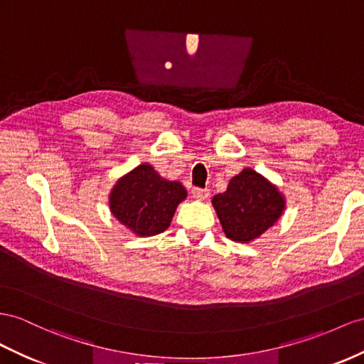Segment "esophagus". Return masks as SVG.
Returning <instances> with one entry per match:
<instances>
[{"instance_id": "34e87169", "label": "esophagus", "mask_w": 364, "mask_h": 364, "mask_svg": "<svg viewBox=\"0 0 364 364\" xmlns=\"http://www.w3.org/2000/svg\"><path fill=\"white\" fill-rule=\"evenodd\" d=\"M209 191L208 189H201V188H193L192 189V197L195 200H206L209 197Z\"/></svg>"}]
</instances>
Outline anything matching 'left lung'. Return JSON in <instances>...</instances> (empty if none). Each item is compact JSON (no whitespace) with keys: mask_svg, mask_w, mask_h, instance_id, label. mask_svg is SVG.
<instances>
[{"mask_svg":"<svg viewBox=\"0 0 364 364\" xmlns=\"http://www.w3.org/2000/svg\"><path fill=\"white\" fill-rule=\"evenodd\" d=\"M228 238L249 243L282 215L284 200L262 175L245 169L229 181L228 191L212 200Z\"/></svg>","mask_w":364,"mask_h":364,"instance_id":"left-lung-1","label":"left lung"}]
</instances>
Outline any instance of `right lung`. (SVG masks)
Instances as JSON below:
<instances>
[{
	"instance_id": "1",
	"label": "right lung",
	"mask_w": 364,
	"mask_h": 364,
	"mask_svg": "<svg viewBox=\"0 0 364 364\" xmlns=\"http://www.w3.org/2000/svg\"><path fill=\"white\" fill-rule=\"evenodd\" d=\"M186 189L178 181H167L152 166L141 164L121 178L110 193V210L136 235L161 234L171 225Z\"/></svg>"
}]
</instances>
